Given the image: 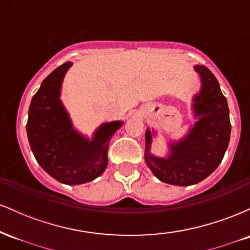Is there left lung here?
<instances>
[{"label":"left lung","instance_id":"obj_1","mask_svg":"<svg viewBox=\"0 0 250 250\" xmlns=\"http://www.w3.org/2000/svg\"><path fill=\"white\" fill-rule=\"evenodd\" d=\"M194 69L201 79V89L193 97L196 122L179 141L169 142L167 156L150 153L154 130L146 131V163L162 182L173 186H193L219 167L230 140V120L227 99L214 74L205 65Z\"/></svg>","mask_w":250,"mask_h":250}]
</instances>
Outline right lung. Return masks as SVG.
Listing matches in <instances>:
<instances>
[{
	"instance_id": "right-lung-1",
	"label": "right lung",
	"mask_w": 250,
	"mask_h": 250,
	"mask_svg": "<svg viewBox=\"0 0 250 250\" xmlns=\"http://www.w3.org/2000/svg\"><path fill=\"white\" fill-rule=\"evenodd\" d=\"M73 62H65L43 80L30 102L27 135L36 161L64 185L90 182L108 165V148L122 121L102 123L91 139L74 128L61 101L62 82Z\"/></svg>"
}]
</instances>
